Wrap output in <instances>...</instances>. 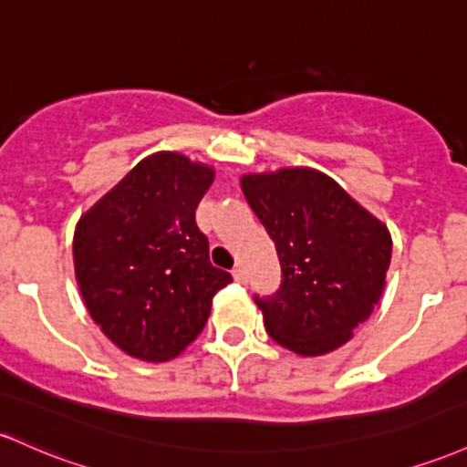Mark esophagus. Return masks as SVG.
Here are the masks:
<instances>
[{
  "instance_id": "obj_1",
  "label": "esophagus",
  "mask_w": 467,
  "mask_h": 467,
  "mask_svg": "<svg viewBox=\"0 0 467 467\" xmlns=\"http://www.w3.org/2000/svg\"><path fill=\"white\" fill-rule=\"evenodd\" d=\"M233 276H234V281H237V284H245V281H248V275H245L244 265H237V268L233 270Z\"/></svg>"
}]
</instances>
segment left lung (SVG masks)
I'll return each mask as SVG.
<instances>
[{"label": "left lung", "mask_w": 467, "mask_h": 467, "mask_svg": "<svg viewBox=\"0 0 467 467\" xmlns=\"http://www.w3.org/2000/svg\"><path fill=\"white\" fill-rule=\"evenodd\" d=\"M242 191L281 264L279 290L254 295L268 335L301 357L341 348L372 315L386 285L388 228L312 168L244 175Z\"/></svg>", "instance_id": "1"}]
</instances>
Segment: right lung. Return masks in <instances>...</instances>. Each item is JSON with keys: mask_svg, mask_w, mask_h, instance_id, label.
I'll return each instance as SVG.
<instances>
[{"mask_svg": "<svg viewBox=\"0 0 467 467\" xmlns=\"http://www.w3.org/2000/svg\"><path fill=\"white\" fill-rule=\"evenodd\" d=\"M214 171L155 152L75 228V276L92 321L126 355L168 361L197 339L213 296L233 281L208 259L194 210Z\"/></svg>", "mask_w": 467, "mask_h": 467, "instance_id": "right-lung-1", "label": "right lung"}]
</instances>
